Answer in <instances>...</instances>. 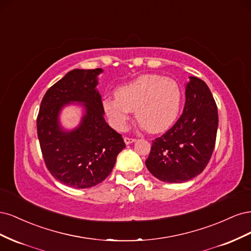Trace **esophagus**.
Wrapping results in <instances>:
<instances>
[{"mask_svg": "<svg viewBox=\"0 0 251 251\" xmlns=\"http://www.w3.org/2000/svg\"><path fill=\"white\" fill-rule=\"evenodd\" d=\"M124 140H125V143H126V144H131V143H133V142L136 141L135 138H128V137H125Z\"/></svg>", "mask_w": 251, "mask_h": 251, "instance_id": "34e87169", "label": "esophagus"}]
</instances>
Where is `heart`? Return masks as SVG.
Here are the masks:
<instances>
[{
    "label": "heart",
    "instance_id": "1",
    "mask_svg": "<svg viewBox=\"0 0 251 251\" xmlns=\"http://www.w3.org/2000/svg\"><path fill=\"white\" fill-rule=\"evenodd\" d=\"M116 97H107L102 101L103 110L112 126L124 131L135 112L139 125L150 133H161L177 119L182 103L179 83L158 74H144L120 86Z\"/></svg>",
    "mask_w": 251,
    "mask_h": 251
}]
</instances>
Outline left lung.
I'll list each match as a JSON object with an SVG mask.
<instances>
[{
    "mask_svg": "<svg viewBox=\"0 0 251 251\" xmlns=\"http://www.w3.org/2000/svg\"><path fill=\"white\" fill-rule=\"evenodd\" d=\"M183 113L170 130L151 143L146 165L157 179L169 183L192 180L206 168L215 149L218 109L209 88L189 76Z\"/></svg>",
    "mask_w": 251,
    "mask_h": 251,
    "instance_id": "left-lung-1",
    "label": "left lung"
}]
</instances>
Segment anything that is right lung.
Listing matches in <instances>:
<instances>
[{"label": "right lung", "instance_id": "1", "mask_svg": "<svg viewBox=\"0 0 251 251\" xmlns=\"http://www.w3.org/2000/svg\"><path fill=\"white\" fill-rule=\"evenodd\" d=\"M102 69H74L54 83L43 97L36 119L37 137L51 175L65 185L88 188L100 184L112 172L126 148L119 133L105 123L101 96L96 89ZM80 103V125L65 130L60 112Z\"/></svg>", "mask_w": 251, "mask_h": 251}]
</instances>
